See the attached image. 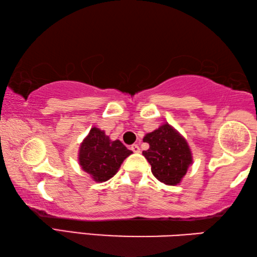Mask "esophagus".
<instances>
[{"mask_svg":"<svg viewBox=\"0 0 257 257\" xmlns=\"http://www.w3.org/2000/svg\"><path fill=\"white\" fill-rule=\"evenodd\" d=\"M131 150L133 152H136V154H139V152H140V147H139L138 145H132L131 146Z\"/></svg>","mask_w":257,"mask_h":257,"instance_id":"34e87169","label":"esophagus"}]
</instances>
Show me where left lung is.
<instances>
[{"label":"left lung","mask_w":257,"mask_h":257,"mask_svg":"<svg viewBox=\"0 0 257 257\" xmlns=\"http://www.w3.org/2000/svg\"><path fill=\"white\" fill-rule=\"evenodd\" d=\"M143 141L149 149L142 155L151 165L154 176L167 185H177L193 164L190 147L173 126L165 123L156 131L148 133Z\"/></svg>","instance_id":"left-lung-1"}]
</instances>
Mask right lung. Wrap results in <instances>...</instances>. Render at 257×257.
Instances as JSON below:
<instances>
[{
	"label": "right lung",
	"instance_id": "obj_1",
	"mask_svg": "<svg viewBox=\"0 0 257 257\" xmlns=\"http://www.w3.org/2000/svg\"><path fill=\"white\" fill-rule=\"evenodd\" d=\"M132 154L119 140L111 141L105 132L92 127L79 149V164L94 182H106L118 172Z\"/></svg>",
	"mask_w": 257,
	"mask_h": 257
}]
</instances>
